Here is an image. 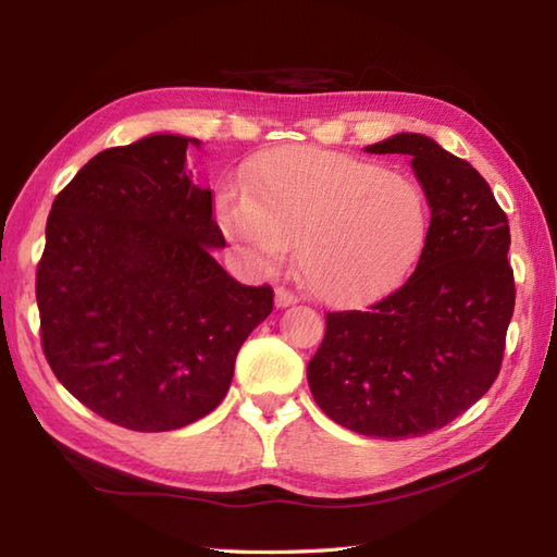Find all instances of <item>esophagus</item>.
Listing matches in <instances>:
<instances>
[{
  "label": "esophagus",
  "instance_id": "obj_1",
  "mask_svg": "<svg viewBox=\"0 0 557 557\" xmlns=\"http://www.w3.org/2000/svg\"><path fill=\"white\" fill-rule=\"evenodd\" d=\"M297 301H299V297L292 289H287V287L275 289V304L280 306V309H285V306H294Z\"/></svg>",
  "mask_w": 557,
  "mask_h": 557
}]
</instances>
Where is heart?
<instances>
[{"label":"heart","mask_w":557,"mask_h":557,"mask_svg":"<svg viewBox=\"0 0 557 557\" xmlns=\"http://www.w3.org/2000/svg\"><path fill=\"white\" fill-rule=\"evenodd\" d=\"M218 218L224 234L265 265L297 244L309 287L335 304H363L395 289L431 230L429 200L407 174L304 146L256 158L244 196L224 194Z\"/></svg>","instance_id":"1"}]
</instances>
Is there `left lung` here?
Wrapping results in <instances>:
<instances>
[{"label":"left lung","instance_id":"8db88e82","mask_svg":"<svg viewBox=\"0 0 557 557\" xmlns=\"http://www.w3.org/2000/svg\"><path fill=\"white\" fill-rule=\"evenodd\" d=\"M366 150L411 158L429 239L399 289L369 311L325 315L306 375L335 423L401 441L455 421L498 377L515 311L510 224L488 182L433 138L397 134Z\"/></svg>","mask_w":557,"mask_h":557}]
</instances>
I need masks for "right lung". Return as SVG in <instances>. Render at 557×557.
<instances>
[{
    "label": "right lung",
    "instance_id": "add662e5",
    "mask_svg": "<svg viewBox=\"0 0 557 557\" xmlns=\"http://www.w3.org/2000/svg\"><path fill=\"white\" fill-rule=\"evenodd\" d=\"M196 138L152 134L98 152L57 194L35 275L45 359L81 405L128 431L203 419L224 399L272 287L227 275Z\"/></svg>",
    "mask_w": 557,
    "mask_h": 557
}]
</instances>
